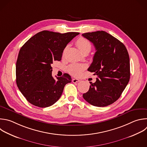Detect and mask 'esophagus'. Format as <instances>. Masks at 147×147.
I'll return each instance as SVG.
<instances>
[{
	"label": "esophagus",
	"mask_w": 147,
	"mask_h": 147,
	"mask_svg": "<svg viewBox=\"0 0 147 147\" xmlns=\"http://www.w3.org/2000/svg\"><path fill=\"white\" fill-rule=\"evenodd\" d=\"M80 81V80H79V79H77V78L73 79V83H77V82H78Z\"/></svg>",
	"instance_id": "esophagus-1"
}]
</instances>
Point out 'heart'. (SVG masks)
Instances as JSON below:
<instances>
[{"instance_id":"b5f03b06","label":"heart","mask_w":147,"mask_h":147,"mask_svg":"<svg viewBox=\"0 0 147 147\" xmlns=\"http://www.w3.org/2000/svg\"><path fill=\"white\" fill-rule=\"evenodd\" d=\"M76 44L79 50L83 54L85 52H89L91 50L92 45L90 41L86 38L81 37L78 38ZM86 66L80 63H73L67 67L68 72L73 76H78L85 69Z\"/></svg>"}]
</instances>
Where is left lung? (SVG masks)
I'll use <instances>...</instances> for the list:
<instances>
[{
	"label": "left lung",
	"instance_id": "8db88e82",
	"mask_svg": "<svg viewBox=\"0 0 147 147\" xmlns=\"http://www.w3.org/2000/svg\"><path fill=\"white\" fill-rule=\"evenodd\" d=\"M94 45L96 53L88 69L96 75L94 83L89 82L84 99L96 107H106L117 101L130 79V60L125 45L105 31L82 34Z\"/></svg>",
	"mask_w": 147,
	"mask_h": 147
}]
</instances>
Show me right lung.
<instances>
[{"mask_svg":"<svg viewBox=\"0 0 147 147\" xmlns=\"http://www.w3.org/2000/svg\"><path fill=\"white\" fill-rule=\"evenodd\" d=\"M79 34L43 30L29 38L21 48L16 63V82L30 103L44 108L59 100L65 86L72 79L66 73L54 79L51 64L61 60L67 44Z\"/></svg>","mask_w":147,"mask_h":147,"instance_id":"right-lung-1","label":"right lung"}]
</instances>
